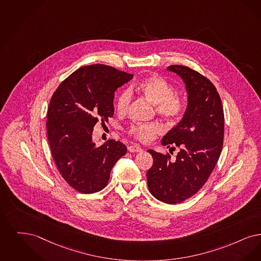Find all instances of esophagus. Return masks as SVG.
Instances as JSON below:
<instances>
[{"label":"esophagus","mask_w":261,"mask_h":261,"mask_svg":"<svg viewBox=\"0 0 261 261\" xmlns=\"http://www.w3.org/2000/svg\"><path fill=\"white\" fill-rule=\"evenodd\" d=\"M127 150L132 153H136V152H141L142 151V149L139 146H137V145H130V146L127 147Z\"/></svg>","instance_id":"1"}]
</instances>
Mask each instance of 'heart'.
I'll use <instances>...</instances> for the list:
<instances>
[{"instance_id":"b5f03b06","label":"heart","mask_w":261,"mask_h":261,"mask_svg":"<svg viewBox=\"0 0 261 261\" xmlns=\"http://www.w3.org/2000/svg\"><path fill=\"white\" fill-rule=\"evenodd\" d=\"M144 96L146 99L155 105L157 113L168 120H175L181 115L185 102L180 95L174 94V89L169 82L158 75H151L137 81L129 87L121 91L116 101L118 112L125 113L132 100V92ZM161 130L156 123L130 125L127 129L128 134L137 140L142 142L151 141Z\"/></svg>"}]
</instances>
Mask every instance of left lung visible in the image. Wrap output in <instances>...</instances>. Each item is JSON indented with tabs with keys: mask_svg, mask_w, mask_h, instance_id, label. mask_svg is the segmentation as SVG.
<instances>
[{
	"mask_svg": "<svg viewBox=\"0 0 261 261\" xmlns=\"http://www.w3.org/2000/svg\"><path fill=\"white\" fill-rule=\"evenodd\" d=\"M187 91L181 121L163 137L162 145L180 148L175 159L148 150L153 166L147 171L148 188L161 202L178 204L192 197L207 180L219 159L224 136V114L216 87L197 71L170 65Z\"/></svg>",
	"mask_w": 261,
	"mask_h": 261,
	"instance_id": "1",
	"label": "left lung"
}]
</instances>
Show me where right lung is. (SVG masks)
<instances>
[{
    "label": "right lung",
    "instance_id": "obj_1",
    "mask_svg": "<svg viewBox=\"0 0 261 261\" xmlns=\"http://www.w3.org/2000/svg\"><path fill=\"white\" fill-rule=\"evenodd\" d=\"M111 66L93 64L73 72L55 91L48 108L46 133L51 154L64 180L78 192H98L110 171L126 153L120 141H92L93 126L114 114V93L133 79Z\"/></svg>",
    "mask_w": 261,
    "mask_h": 261
}]
</instances>
